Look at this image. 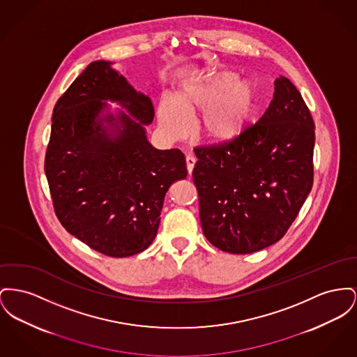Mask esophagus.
<instances>
[{
  "label": "esophagus",
  "mask_w": 357,
  "mask_h": 357,
  "mask_svg": "<svg viewBox=\"0 0 357 357\" xmlns=\"http://www.w3.org/2000/svg\"><path fill=\"white\" fill-rule=\"evenodd\" d=\"M195 162H197V159H195L192 155H188V156H186V167H188L190 175H191V172H192V168L195 166Z\"/></svg>",
  "instance_id": "obj_1"
}]
</instances>
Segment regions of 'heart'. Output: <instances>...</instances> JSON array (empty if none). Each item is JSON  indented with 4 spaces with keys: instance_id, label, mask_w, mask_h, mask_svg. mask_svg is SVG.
<instances>
[{
    "instance_id": "obj_1",
    "label": "heart",
    "mask_w": 357,
    "mask_h": 357,
    "mask_svg": "<svg viewBox=\"0 0 357 357\" xmlns=\"http://www.w3.org/2000/svg\"><path fill=\"white\" fill-rule=\"evenodd\" d=\"M231 70L195 74L181 86L175 100L166 97L158 109V121L171 139L186 135L189 119L204 112L199 135L211 144L224 146L238 139L251 126L259 107V87L250 79H238Z\"/></svg>"
}]
</instances>
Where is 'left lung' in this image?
Returning <instances> with one entry per match:
<instances>
[{
	"mask_svg": "<svg viewBox=\"0 0 357 357\" xmlns=\"http://www.w3.org/2000/svg\"><path fill=\"white\" fill-rule=\"evenodd\" d=\"M314 139L309 107L280 75L271 104L238 139L194 148L199 218L215 248L245 255L286 234L313 188Z\"/></svg>",
	"mask_w": 357,
	"mask_h": 357,
	"instance_id": "8db88e82",
	"label": "left lung"
}]
</instances>
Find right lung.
Instances as JSON below:
<instances>
[{
    "mask_svg": "<svg viewBox=\"0 0 357 357\" xmlns=\"http://www.w3.org/2000/svg\"><path fill=\"white\" fill-rule=\"evenodd\" d=\"M110 64H89L58 100L44 171L66 231L94 251L126 257L152 244L168 188L188 169L179 149L148 143L143 124L153 120L152 101ZM102 99L119 100L139 123L123 112L98 119ZM104 121L116 128L114 137Z\"/></svg>",
    "mask_w": 357,
    "mask_h": 357,
    "instance_id": "1",
    "label": "right lung"
}]
</instances>
